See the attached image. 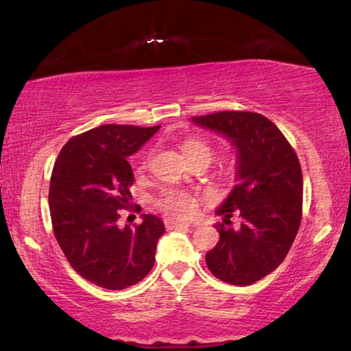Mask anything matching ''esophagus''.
<instances>
[{"instance_id": "34e87169", "label": "esophagus", "mask_w": 351, "mask_h": 351, "mask_svg": "<svg viewBox=\"0 0 351 351\" xmlns=\"http://www.w3.org/2000/svg\"><path fill=\"white\" fill-rule=\"evenodd\" d=\"M164 224L165 227L171 230V228H178V227H189L190 222L187 221H176V219H171V218H165L164 219Z\"/></svg>"}]
</instances>
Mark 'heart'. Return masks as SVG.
<instances>
[{"instance_id": "1", "label": "heart", "mask_w": 351, "mask_h": 351, "mask_svg": "<svg viewBox=\"0 0 351 351\" xmlns=\"http://www.w3.org/2000/svg\"><path fill=\"white\" fill-rule=\"evenodd\" d=\"M182 152L190 164L201 161L210 164L213 159V149L210 147L206 141L197 138H187L186 141L182 143ZM149 158L150 154L143 159L141 164H139V169H144L145 165L149 164ZM155 204L164 213L173 216V218H184V216H190L195 212L197 199L192 193L184 192V190L169 189L164 190V192L156 197Z\"/></svg>"}]
</instances>
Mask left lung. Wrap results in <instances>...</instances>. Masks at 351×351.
Wrapping results in <instances>:
<instances>
[{
	"label": "left lung",
	"instance_id": "left-lung-1",
	"mask_svg": "<svg viewBox=\"0 0 351 351\" xmlns=\"http://www.w3.org/2000/svg\"><path fill=\"white\" fill-rule=\"evenodd\" d=\"M193 123L227 136L238 149V184L216 210L219 241L208 270L232 285H250L282 263L302 218V170L282 132L261 113L218 112ZM238 214L241 224L232 228Z\"/></svg>",
	"mask_w": 351,
	"mask_h": 351
}]
</instances>
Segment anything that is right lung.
<instances>
[{"instance_id": "1", "label": "right lung", "mask_w": 351, "mask_h": 351, "mask_svg": "<svg viewBox=\"0 0 351 351\" xmlns=\"http://www.w3.org/2000/svg\"><path fill=\"white\" fill-rule=\"evenodd\" d=\"M161 125L106 124L70 138L56 158L49 189L55 238L80 276L107 290H124L155 265L162 221L143 215L141 224L118 227L121 210L132 204L135 176L127 156Z\"/></svg>"}]
</instances>
